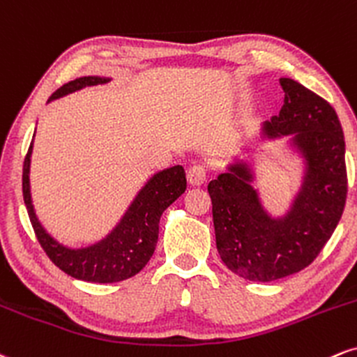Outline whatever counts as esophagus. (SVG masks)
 <instances>
[{"label":"esophagus","instance_id":"esophagus-1","mask_svg":"<svg viewBox=\"0 0 357 357\" xmlns=\"http://www.w3.org/2000/svg\"><path fill=\"white\" fill-rule=\"evenodd\" d=\"M187 178L192 185H202L207 178V170L204 165H192L187 170Z\"/></svg>","mask_w":357,"mask_h":357}]
</instances>
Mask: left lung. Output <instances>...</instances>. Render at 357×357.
Returning a JSON list of instances; mask_svg holds the SVG:
<instances>
[{
	"mask_svg": "<svg viewBox=\"0 0 357 357\" xmlns=\"http://www.w3.org/2000/svg\"><path fill=\"white\" fill-rule=\"evenodd\" d=\"M284 105L264 121L261 140L289 137L303 160V182L287 212L274 217L254 187L252 163L236 158L208 183L222 262L254 282L305 269L333 236L346 205V144L334 108L291 78H280Z\"/></svg>",
	"mask_w": 357,
	"mask_h": 357,
	"instance_id": "left-lung-1",
	"label": "left lung"
}]
</instances>
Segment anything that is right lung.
<instances>
[{
	"instance_id": "right-lung-1",
	"label": "right lung",
	"mask_w": 357,
	"mask_h": 357,
	"mask_svg": "<svg viewBox=\"0 0 357 357\" xmlns=\"http://www.w3.org/2000/svg\"><path fill=\"white\" fill-rule=\"evenodd\" d=\"M107 77H82L58 88L48 103L86 86L108 83ZM33 140L23 165V199L35 229L36 238L56 267L71 278L86 282H120L135 275L153 255L158 241V222L163 211L185 192L187 178L182 165L160 170L146 180L128 205L119 224L103 238L83 247H68L58 242L38 220L29 187Z\"/></svg>"
}]
</instances>
